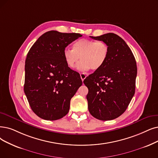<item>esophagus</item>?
<instances>
[{
	"label": "esophagus",
	"instance_id": "1",
	"mask_svg": "<svg viewBox=\"0 0 158 158\" xmlns=\"http://www.w3.org/2000/svg\"><path fill=\"white\" fill-rule=\"evenodd\" d=\"M80 77H81V80H82V81L85 80V78H86V75L85 73H81L80 74Z\"/></svg>",
	"mask_w": 158,
	"mask_h": 158
}]
</instances>
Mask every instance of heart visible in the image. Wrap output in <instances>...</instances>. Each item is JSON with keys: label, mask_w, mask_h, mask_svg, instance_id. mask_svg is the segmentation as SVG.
I'll return each instance as SVG.
<instances>
[{"label": "heart", "mask_w": 158, "mask_h": 158, "mask_svg": "<svg viewBox=\"0 0 158 158\" xmlns=\"http://www.w3.org/2000/svg\"><path fill=\"white\" fill-rule=\"evenodd\" d=\"M109 47L102 41L81 39L75 41L73 50L65 48L64 56L66 64L70 68H74L81 60L77 69L81 71L91 69L97 71L102 67L108 58Z\"/></svg>", "instance_id": "1"}]
</instances>
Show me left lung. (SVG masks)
<instances>
[{
  "instance_id": "obj_1",
  "label": "left lung",
  "mask_w": 158,
  "mask_h": 158,
  "mask_svg": "<svg viewBox=\"0 0 158 158\" xmlns=\"http://www.w3.org/2000/svg\"><path fill=\"white\" fill-rule=\"evenodd\" d=\"M90 37L105 42L109 54L104 65L84 81L89 90L88 109L94 118L110 121L123 114L134 95L136 61L130 47L117 34Z\"/></svg>"
}]
</instances>
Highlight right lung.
Here are the masks:
<instances>
[{"mask_svg": "<svg viewBox=\"0 0 158 158\" xmlns=\"http://www.w3.org/2000/svg\"><path fill=\"white\" fill-rule=\"evenodd\" d=\"M81 36L48 31L29 50L24 91L31 109L43 119L55 121L66 115L71 98L82 84L80 74L67 66L64 56L66 47Z\"/></svg>", "mask_w": 158, "mask_h": 158, "instance_id": "obj_1", "label": "right lung"}]
</instances>
